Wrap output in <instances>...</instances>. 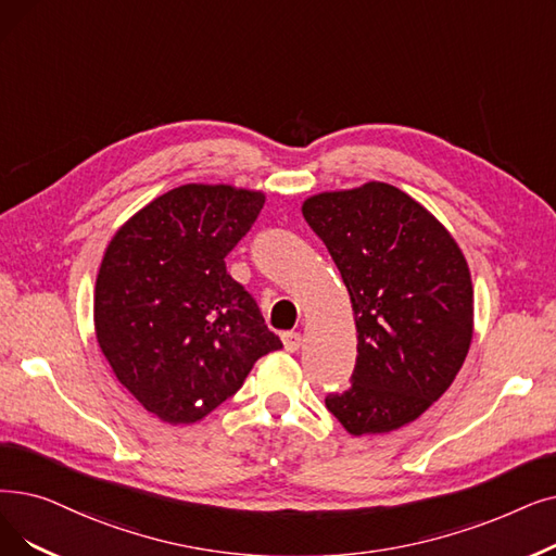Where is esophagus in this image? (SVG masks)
Listing matches in <instances>:
<instances>
[{
  "label": "esophagus",
  "mask_w": 556,
  "mask_h": 556,
  "mask_svg": "<svg viewBox=\"0 0 556 556\" xmlns=\"http://www.w3.org/2000/svg\"><path fill=\"white\" fill-rule=\"evenodd\" d=\"M281 341H283L286 352H298L302 345V333L300 331H283Z\"/></svg>",
  "instance_id": "1"
}]
</instances>
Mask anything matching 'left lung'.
I'll use <instances>...</instances> for the list:
<instances>
[{
  "label": "left lung",
  "instance_id": "8db88e82",
  "mask_svg": "<svg viewBox=\"0 0 556 556\" xmlns=\"http://www.w3.org/2000/svg\"><path fill=\"white\" fill-rule=\"evenodd\" d=\"M348 286L356 323L352 386L325 404L350 433L414 422L462 370L472 281L450 231L395 186L320 192L302 206Z\"/></svg>",
  "mask_w": 556,
  "mask_h": 556
}]
</instances>
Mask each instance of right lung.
I'll use <instances>...</instances> for the list:
<instances>
[{"label": "right lung", "instance_id": "obj_1", "mask_svg": "<svg viewBox=\"0 0 556 556\" xmlns=\"http://www.w3.org/2000/svg\"><path fill=\"white\" fill-rule=\"evenodd\" d=\"M265 195L186 184L117 229L94 283V333L117 381L170 425L202 420L281 350L229 273Z\"/></svg>", "mask_w": 556, "mask_h": 556}]
</instances>
